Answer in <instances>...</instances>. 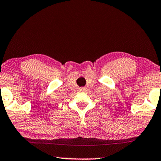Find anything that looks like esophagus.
Listing matches in <instances>:
<instances>
[{"instance_id":"1","label":"esophagus","mask_w":161,"mask_h":161,"mask_svg":"<svg viewBox=\"0 0 161 161\" xmlns=\"http://www.w3.org/2000/svg\"><path fill=\"white\" fill-rule=\"evenodd\" d=\"M86 89V87H80V91H85Z\"/></svg>"}]
</instances>
